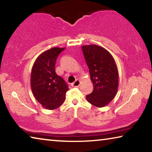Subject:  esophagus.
I'll use <instances>...</instances> for the list:
<instances>
[{
    "label": "esophagus",
    "mask_w": 152,
    "mask_h": 152,
    "mask_svg": "<svg viewBox=\"0 0 152 152\" xmlns=\"http://www.w3.org/2000/svg\"><path fill=\"white\" fill-rule=\"evenodd\" d=\"M80 81L79 80H76L75 82L72 84V86L74 87H78L80 86Z\"/></svg>",
    "instance_id": "obj_1"
}]
</instances>
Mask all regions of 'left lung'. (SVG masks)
<instances>
[{"label": "left lung", "instance_id": "obj_1", "mask_svg": "<svg viewBox=\"0 0 152 152\" xmlns=\"http://www.w3.org/2000/svg\"><path fill=\"white\" fill-rule=\"evenodd\" d=\"M94 89L86 100L96 107L106 106L116 96L119 86L117 64L107 50L97 45H82Z\"/></svg>", "mask_w": 152, "mask_h": 152}]
</instances>
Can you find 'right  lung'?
<instances>
[{"label": "right lung", "mask_w": 152, "mask_h": 152, "mask_svg": "<svg viewBox=\"0 0 152 152\" xmlns=\"http://www.w3.org/2000/svg\"><path fill=\"white\" fill-rule=\"evenodd\" d=\"M65 48H53L38 56L31 74V88L35 99L48 110L60 107L66 99L68 86L55 70L58 56Z\"/></svg>", "instance_id": "obj_1"}]
</instances>
